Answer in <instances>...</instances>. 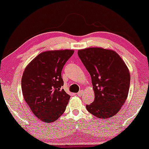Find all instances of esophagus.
<instances>
[{
    "mask_svg": "<svg viewBox=\"0 0 149 149\" xmlns=\"http://www.w3.org/2000/svg\"><path fill=\"white\" fill-rule=\"evenodd\" d=\"M82 94H83V91H82V90L80 91L79 92L77 93V95H78V96H82Z\"/></svg>",
    "mask_w": 149,
    "mask_h": 149,
    "instance_id": "obj_1",
    "label": "esophagus"
}]
</instances>
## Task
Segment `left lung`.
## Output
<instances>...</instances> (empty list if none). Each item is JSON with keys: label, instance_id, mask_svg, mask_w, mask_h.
<instances>
[{"label": "left lung", "instance_id": "8db88e82", "mask_svg": "<svg viewBox=\"0 0 149 149\" xmlns=\"http://www.w3.org/2000/svg\"><path fill=\"white\" fill-rule=\"evenodd\" d=\"M78 55L90 74L95 98L87 111L99 119L112 116L126 101L130 88L128 69L115 51L102 48L79 50Z\"/></svg>", "mask_w": 149, "mask_h": 149}]
</instances>
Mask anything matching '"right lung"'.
<instances>
[{"label":"right lung","mask_w":149,"mask_h":149,"mask_svg":"<svg viewBox=\"0 0 149 149\" xmlns=\"http://www.w3.org/2000/svg\"><path fill=\"white\" fill-rule=\"evenodd\" d=\"M72 50L40 53L23 73V96L33 113L42 121L53 122L64 113L71 96L65 92L62 71Z\"/></svg>","instance_id":"1"}]
</instances>
